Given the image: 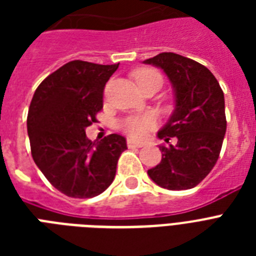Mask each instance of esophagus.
<instances>
[{
	"mask_svg": "<svg viewBox=\"0 0 256 256\" xmlns=\"http://www.w3.org/2000/svg\"><path fill=\"white\" fill-rule=\"evenodd\" d=\"M144 142H136L134 140H128V148H142Z\"/></svg>",
	"mask_w": 256,
	"mask_h": 256,
	"instance_id": "1",
	"label": "esophagus"
}]
</instances>
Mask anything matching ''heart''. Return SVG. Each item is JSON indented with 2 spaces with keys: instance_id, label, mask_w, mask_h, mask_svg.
<instances>
[{
  "instance_id": "obj_1",
  "label": "heart",
  "mask_w": 256,
  "mask_h": 256,
  "mask_svg": "<svg viewBox=\"0 0 256 256\" xmlns=\"http://www.w3.org/2000/svg\"><path fill=\"white\" fill-rule=\"evenodd\" d=\"M136 81L140 88H148L152 85H162V76L160 72L152 68H144L136 70ZM156 118L152 114H142V116H128L118 120V128L124 132L128 134L132 138H144L150 130L156 128Z\"/></svg>"
}]
</instances>
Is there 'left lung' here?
I'll return each instance as SVG.
<instances>
[{
    "mask_svg": "<svg viewBox=\"0 0 256 256\" xmlns=\"http://www.w3.org/2000/svg\"><path fill=\"white\" fill-rule=\"evenodd\" d=\"M144 64L158 66L172 84L175 110L160 140L162 160L148 171L158 186L168 190H188L202 182L220 154L227 120L224 96L214 74L199 62L175 53H160Z\"/></svg>",
    "mask_w": 256,
    "mask_h": 256,
    "instance_id": "1",
    "label": "left lung"
}]
</instances>
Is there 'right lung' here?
I'll list each match as a JSON object with an SVG mask.
<instances>
[{
	"instance_id": "right-lung-1",
	"label": "right lung",
	"mask_w": 256,
	"mask_h": 256,
	"mask_svg": "<svg viewBox=\"0 0 256 256\" xmlns=\"http://www.w3.org/2000/svg\"><path fill=\"white\" fill-rule=\"evenodd\" d=\"M120 64L70 61L44 80L28 112L32 156L46 179L70 198H92L114 180L120 154L128 148L118 134L100 142L86 138L104 108L106 82Z\"/></svg>"
}]
</instances>
